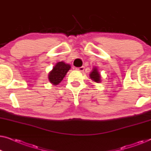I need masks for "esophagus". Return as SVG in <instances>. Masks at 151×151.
<instances>
[{"mask_svg":"<svg viewBox=\"0 0 151 151\" xmlns=\"http://www.w3.org/2000/svg\"><path fill=\"white\" fill-rule=\"evenodd\" d=\"M76 69L78 70V71H83L84 69V67H83V66H82V67H80L77 68V69Z\"/></svg>","mask_w":151,"mask_h":151,"instance_id":"obj_1","label":"esophagus"}]
</instances>
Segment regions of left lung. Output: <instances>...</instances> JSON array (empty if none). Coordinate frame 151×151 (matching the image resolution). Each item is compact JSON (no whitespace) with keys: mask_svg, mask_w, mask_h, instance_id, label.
I'll use <instances>...</instances> for the list:
<instances>
[{"mask_svg":"<svg viewBox=\"0 0 151 151\" xmlns=\"http://www.w3.org/2000/svg\"><path fill=\"white\" fill-rule=\"evenodd\" d=\"M90 78L93 81L97 82V83H100L101 82V76L100 73H99L98 69L96 67H94L92 70V72L90 73Z\"/></svg>","mask_w":151,"mask_h":151,"instance_id":"obj_1","label":"left lung"}]
</instances>
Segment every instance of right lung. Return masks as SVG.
Returning a JSON list of instances; mask_svg holds the SVG:
<instances>
[{"label":"right lung","mask_w":151,"mask_h":151,"mask_svg":"<svg viewBox=\"0 0 151 151\" xmlns=\"http://www.w3.org/2000/svg\"><path fill=\"white\" fill-rule=\"evenodd\" d=\"M70 69L71 66L69 64H66L64 62L58 63L49 72L48 76L49 82L53 85H58L63 80Z\"/></svg>","instance_id":"obj_1"}]
</instances>
